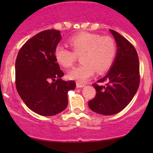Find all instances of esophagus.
Instances as JSON below:
<instances>
[{
    "label": "esophagus",
    "mask_w": 153,
    "mask_h": 153,
    "mask_svg": "<svg viewBox=\"0 0 153 153\" xmlns=\"http://www.w3.org/2000/svg\"><path fill=\"white\" fill-rule=\"evenodd\" d=\"M76 86H77V88H82V87L85 86V84L80 83V82H77Z\"/></svg>",
    "instance_id": "obj_1"
}]
</instances>
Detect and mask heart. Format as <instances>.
Instances as JSON below:
<instances>
[{
  "mask_svg": "<svg viewBox=\"0 0 153 153\" xmlns=\"http://www.w3.org/2000/svg\"><path fill=\"white\" fill-rule=\"evenodd\" d=\"M73 51L58 45L54 49V57L64 68H71L78 56L81 55L82 63L68 73V77L78 82H85L96 73H104L114 60L117 47L114 40L109 36L88 32H81L70 38L68 41Z\"/></svg>",
  "mask_w": 153,
  "mask_h": 153,
  "instance_id": "1",
  "label": "heart"
}]
</instances>
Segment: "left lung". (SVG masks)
<instances>
[{
  "instance_id": "obj_1",
  "label": "left lung",
  "mask_w": 153,
  "mask_h": 153,
  "mask_svg": "<svg viewBox=\"0 0 153 153\" xmlns=\"http://www.w3.org/2000/svg\"><path fill=\"white\" fill-rule=\"evenodd\" d=\"M114 37L117 52L109 72L93 84L96 96L88 102L93 111L103 115L119 113L130 103L140 85V63L137 52L129 41L117 31L110 29Z\"/></svg>"
}]
</instances>
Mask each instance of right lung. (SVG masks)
<instances>
[{
	"instance_id": "1",
	"label": "right lung",
	"mask_w": 153,
	"mask_h": 153,
	"mask_svg": "<svg viewBox=\"0 0 153 153\" xmlns=\"http://www.w3.org/2000/svg\"><path fill=\"white\" fill-rule=\"evenodd\" d=\"M61 40L60 31L39 32L19 50L15 64L16 87L29 108L42 116H53L68 106V92L75 88V81H65L64 73L54 57Z\"/></svg>"
}]
</instances>
